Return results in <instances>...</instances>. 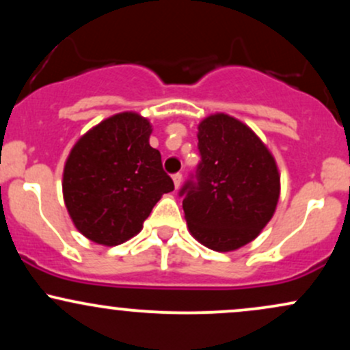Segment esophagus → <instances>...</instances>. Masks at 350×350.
Wrapping results in <instances>:
<instances>
[{"label": "esophagus", "mask_w": 350, "mask_h": 350, "mask_svg": "<svg viewBox=\"0 0 350 350\" xmlns=\"http://www.w3.org/2000/svg\"><path fill=\"white\" fill-rule=\"evenodd\" d=\"M172 180H174L176 189H178L180 186V183H183V174H180V172H176V174L172 176Z\"/></svg>", "instance_id": "obj_1"}]
</instances>
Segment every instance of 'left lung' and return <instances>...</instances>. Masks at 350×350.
Masks as SVG:
<instances>
[{
	"mask_svg": "<svg viewBox=\"0 0 350 350\" xmlns=\"http://www.w3.org/2000/svg\"><path fill=\"white\" fill-rule=\"evenodd\" d=\"M198 130L200 163L179 191L189 232L211 250H237L275 214L278 166L262 139L234 116L211 115Z\"/></svg>",
	"mask_w": 350,
	"mask_h": 350,
	"instance_id": "obj_1",
	"label": "left lung"
}]
</instances>
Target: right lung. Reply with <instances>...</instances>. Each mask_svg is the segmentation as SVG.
Wrapping results in <instances>:
<instances>
[{
	"label": "right lung",
	"instance_id": "add662e5",
	"mask_svg": "<svg viewBox=\"0 0 350 350\" xmlns=\"http://www.w3.org/2000/svg\"><path fill=\"white\" fill-rule=\"evenodd\" d=\"M146 118L123 111L88 130L72 148L64 166L67 211L82 235L115 247L143 228L163 194L174 183L163 170L161 154L150 146Z\"/></svg>",
	"mask_w": 350,
	"mask_h": 350
}]
</instances>
